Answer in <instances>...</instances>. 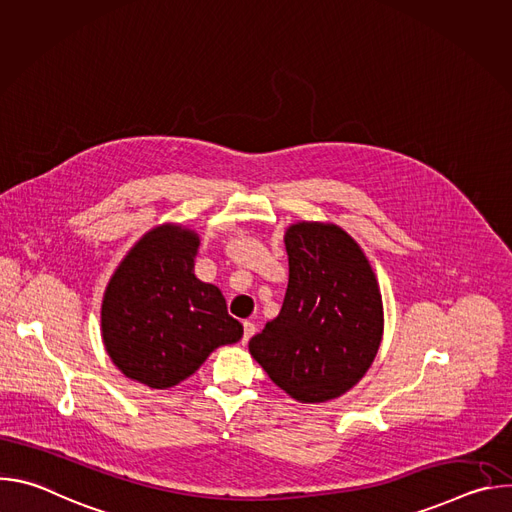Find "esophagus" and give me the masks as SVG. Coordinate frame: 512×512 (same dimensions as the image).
<instances>
[{"label":"esophagus","mask_w":512,"mask_h":512,"mask_svg":"<svg viewBox=\"0 0 512 512\" xmlns=\"http://www.w3.org/2000/svg\"><path fill=\"white\" fill-rule=\"evenodd\" d=\"M255 332H257V328H255V324L251 320L243 322V342H249Z\"/></svg>","instance_id":"34e87169"}]
</instances>
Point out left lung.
Here are the masks:
<instances>
[{
  "label": "left lung",
  "instance_id": "obj_1",
  "mask_svg": "<svg viewBox=\"0 0 512 512\" xmlns=\"http://www.w3.org/2000/svg\"><path fill=\"white\" fill-rule=\"evenodd\" d=\"M289 281L281 312L251 338L269 379L302 403L352 389L373 364L383 336L375 273L336 225L298 223L285 233Z\"/></svg>",
  "mask_w": 512,
  "mask_h": 512
}]
</instances>
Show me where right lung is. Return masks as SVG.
I'll return each mask as SVG.
<instances>
[{
  "instance_id": "right-lung-1",
  "label": "right lung",
  "mask_w": 512,
  "mask_h": 512,
  "mask_svg": "<svg viewBox=\"0 0 512 512\" xmlns=\"http://www.w3.org/2000/svg\"><path fill=\"white\" fill-rule=\"evenodd\" d=\"M196 249L192 231L158 227L127 253L105 291V348L125 377L152 389L178 385L214 348L243 336L221 289L194 275Z\"/></svg>"
}]
</instances>
